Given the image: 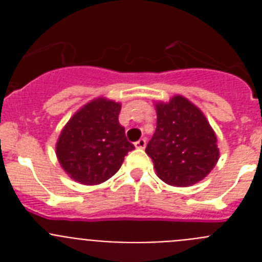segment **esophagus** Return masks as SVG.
<instances>
[{
    "mask_svg": "<svg viewBox=\"0 0 262 262\" xmlns=\"http://www.w3.org/2000/svg\"><path fill=\"white\" fill-rule=\"evenodd\" d=\"M135 147L138 148V149H143V148L145 147V140H144V139H140V140L135 142Z\"/></svg>",
    "mask_w": 262,
    "mask_h": 262,
    "instance_id": "esophagus-1",
    "label": "esophagus"
}]
</instances>
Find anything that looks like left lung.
<instances>
[{"instance_id": "1", "label": "left lung", "mask_w": 262, "mask_h": 262, "mask_svg": "<svg viewBox=\"0 0 262 262\" xmlns=\"http://www.w3.org/2000/svg\"><path fill=\"white\" fill-rule=\"evenodd\" d=\"M156 131L145 152L157 177L170 186L186 187L202 181L219 160L216 134L205 114L184 96L155 102Z\"/></svg>"}]
</instances>
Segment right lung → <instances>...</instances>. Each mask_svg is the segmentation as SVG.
Instances as JSON below:
<instances>
[{"label": "right lung", "instance_id": "1", "mask_svg": "<svg viewBox=\"0 0 262 262\" xmlns=\"http://www.w3.org/2000/svg\"><path fill=\"white\" fill-rule=\"evenodd\" d=\"M120 103L105 97L92 99L67 122L56 143L64 172L81 185H99L119 170L135 149L119 124Z\"/></svg>", "mask_w": 262, "mask_h": 262}]
</instances>
